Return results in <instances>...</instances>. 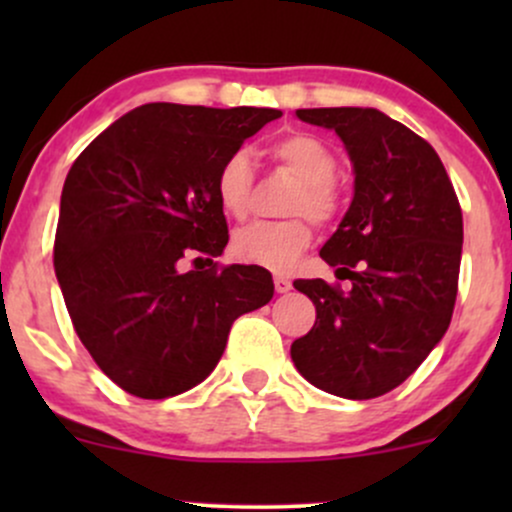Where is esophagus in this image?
I'll return each mask as SVG.
<instances>
[{
  "label": "esophagus",
  "instance_id": "obj_1",
  "mask_svg": "<svg viewBox=\"0 0 512 512\" xmlns=\"http://www.w3.org/2000/svg\"><path fill=\"white\" fill-rule=\"evenodd\" d=\"M274 289H276V293H289V291L293 289V284H291L289 276L276 274V276H274Z\"/></svg>",
  "mask_w": 512,
  "mask_h": 512
}]
</instances>
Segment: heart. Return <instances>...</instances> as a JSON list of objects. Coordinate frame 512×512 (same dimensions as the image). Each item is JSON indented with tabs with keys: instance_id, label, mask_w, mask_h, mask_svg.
Returning a JSON list of instances; mask_svg holds the SVG:
<instances>
[{
	"instance_id": "b5f03b06",
	"label": "heart",
	"mask_w": 512,
	"mask_h": 512,
	"mask_svg": "<svg viewBox=\"0 0 512 512\" xmlns=\"http://www.w3.org/2000/svg\"><path fill=\"white\" fill-rule=\"evenodd\" d=\"M272 156L298 178L286 211L308 214L310 219L325 223L334 219L339 209V192L334 185L337 156L322 139L308 132H293L272 144ZM216 199L219 207L233 219H243L250 209L252 168L250 158L236 151L226 158L216 173ZM313 243V228L305 216L284 221H260L233 233L231 255L238 262L286 272Z\"/></svg>"
}]
</instances>
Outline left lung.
<instances>
[{"label": "left lung", "mask_w": 512, "mask_h": 512, "mask_svg": "<svg viewBox=\"0 0 512 512\" xmlns=\"http://www.w3.org/2000/svg\"><path fill=\"white\" fill-rule=\"evenodd\" d=\"M354 166V199L320 257L351 281H293L315 325L291 344L308 383L346 399L395 390L448 332L462 260V209L433 146L375 108H308Z\"/></svg>", "instance_id": "8db88e82"}]
</instances>
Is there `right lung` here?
Returning <instances> with one entry per match:
<instances>
[{"label":"right lung","instance_id":"right-lung-1","mask_svg":"<svg viewBox=\"0 0 512 512\" xmlns=\"http://www.w3.org/2000/svg\"><path fill=\"white\" fill-rule=\"evenodd\" d=\"M276 117L274 108L149 103L98 134L69 170L55 274L81 344L129 395L166 399L199 385L233 322L272 301L267 269L216 267L228 226L214 182ZM187 254L210 269L180 273Z\"/></svg>","mask_w":512,"mask_h":512}]
</instances>
